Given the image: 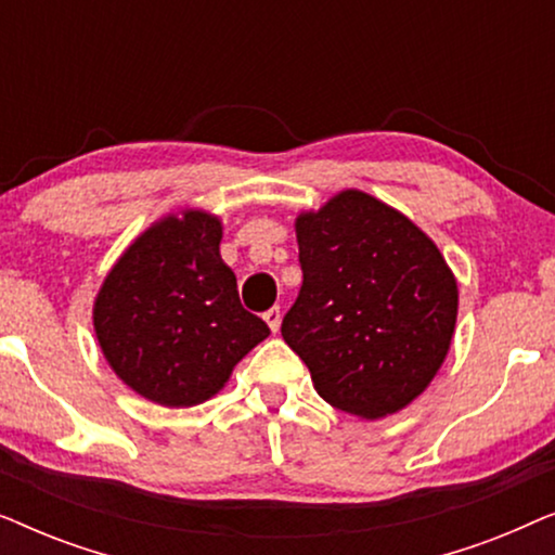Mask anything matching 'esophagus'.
<instances>
[{
  "label": "esophagus",
  "mask_w": 555,
  "mask_h": 555,
  "mask_svg": "<svg viewBox=\"0 0 555 555\" xmlns=\"http://www.w3.org/2000/svg\"><path fill=\"white\" fill-rule=\"evenodd\" d=\"M264 323L270 325V331L272 333H278V328H280V318H283V313H280V308L275 306V308H270V310H264Z\"/></svg>",
  "instance_id": "34e87169"
}]
</instances>
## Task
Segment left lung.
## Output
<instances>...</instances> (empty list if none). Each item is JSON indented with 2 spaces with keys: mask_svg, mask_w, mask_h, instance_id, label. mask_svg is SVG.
Returning a JSON list of instances; mask_svg holds the SVG:
<instances>
[{
  "mask_svg": "<svg viewBox=\"0 0 555 555\" xmlns=\"http://www.w3.org/2000/svg\"><path fill=\"white\" fill-rule=\"evenodd\" d=\"M302 285L280 325L321 397L386 416L427 389L457 321V283L427 234L374 196H333L302 215Z\"/></svg>",
  "mask_w": 555,
  "mask_h": 555,
  "instance_id": "left-lung-1",
  "label": "left lung"
}]
</instances>
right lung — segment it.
I'll use <instances>...</instances> for the list:
<instances>
[{
	"label": "right lung",
	"mask_w": 555,
	"mask_h": 555,
	"mask_svg": "<svg viewBox=\"0 0 555 555\" xmlns=\"http://www.w3.org/2000/svg\"><path fill=\"white\" fill-rule=\"evenodd\" d=\"M219 240L217 217H166L126 249L98 293L93 323L105 359L156 404H202L270 336L242 308Z\"/></svg>",
	"instance_id": "add662e5"
}]
</instances>
